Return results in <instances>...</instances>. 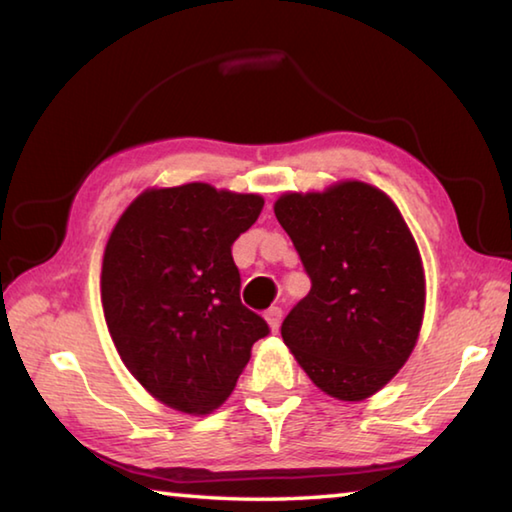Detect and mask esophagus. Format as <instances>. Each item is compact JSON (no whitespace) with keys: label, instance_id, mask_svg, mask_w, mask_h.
Here are the masks:
<instances>
[{"label":"esophagus","instance_id":"1","mask_svg":"<svg viewBox=\"0 0 512 512\" xmlns=\"http://www.w3.org/2000/svg\"><path fill=\"white\" fill-rule=\"evenodd\" d=\"M264 318H266V322H268V327H271V331L275 333L277 329H280L282 309H280V306H271V309H268V311L264 313Z\"/></svg>","mask_w":512,"mask_h":512}]
</instances>
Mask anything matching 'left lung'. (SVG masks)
Masks as SVG:
<instances>
[{
  "instance_id": "obj_1",
  "label": "left lung",
  "mask_w": 512,
  "mask_h": 512,
  "mask_svg": "<svg viewBox=\"0 0 512 512\" xmlns=\"http://www.w3.org/2000/svg\"><path fill=\"white\" fill-rule=\"evenodd\" d=\"M273 210L311 277L282 324L284 345L324 394L365 401L421 333L425 273L412 232L396 203L362 181L286 192Z\"/></svg>"
}]
</instances>
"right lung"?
<instances>
[{
    "label": "right lung",
    "instance_id": "1",
    "mask_svg": "<svg viewBox=\"0 0 512 512\" xmlns=\"http://www.w3.org/2000/svg\"><path fill=\"white\" fill-rule=\"evenodd\" d=\"M262 208L259 194L199 181L147 188L111 230L100 273L107 329L129 374L172 410H217L268 333L239 300L230 253Z\"/></svg>",
    "mask_w": 512,
    "mask_h": 512
}]
</instances>
